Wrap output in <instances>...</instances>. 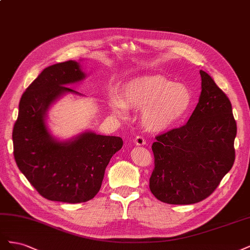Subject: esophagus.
<instances>
[{"label":"esophagus","instance_id":"34e87169","mask_svg":"<svg viewBox=\"0 0 250 250\" xmlns=\"http://www.w3.org/2000/svg\"><path fill=\"white\" fill-rule=\"evenodd\" d=\"M134 144L138 146H143V145H146V140L144 139L141 135H137V137L134 138Z\"/></svg>","mask_w":250,"mask_h":250}]
</instances>
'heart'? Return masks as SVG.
<instances>
[{
  "label": "heart",
  "mask_w": 250,
  "mask_h": 250,
  "mask_svg": "<svg viewBox=\"0 0 250 250\" xmlns=\"http://www.w3.org/2000/svg\"><path fill=\"white\" fill-rule=\"evenodd\" d=\"M193 105L188 86L174 83L161 75H145L132 79L123 90V100L113 96L109 107L124 117L127 107L142 110V124L151 132H161L176 125Z\"/></svg>",
  "instance_id": "obj_1"
}]
</instances>
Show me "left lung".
<instances>
[{
  "mask_svg": "<svg viewBox=\"0 0 250 250\" xmlns=\"http://www.w3.org/2000/svg\"><path fill=\"white\" fill-rule=\"evenodd\" d=\"M199 102L188 123L155 137L150 191L169 204L208 198L231 169L237 123L231 103L209 75L200 71Z\"/></svg>",
  "mask_w": 250,
  "mask_h": 250,
  "instance_id": "left-lung-1",
  "label": "left lung"
}]
</instances>
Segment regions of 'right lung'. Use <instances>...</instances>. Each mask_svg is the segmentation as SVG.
<instances>
[{
	"label": "right lung",
	"mask_w": 250,
	"mask_h": 250,
	"mask_svg": "<svg viewBox=\"0 0 250 250\" xmlns=\"http://www.w3.org/2000/svg\"><path fill=\"white\" fill-rule=\"evenodd\" d=\"M85 77L78 62L69 60L44 69L22 94L13 126L14 160L35 190L52 201L81 203L99 192L111 156L123 146L119 137L84 132L67 142L52 137L47 110L65 86Z\"/></svg>",
	"instance_id": "right-lung-1"
}]
</instances>
